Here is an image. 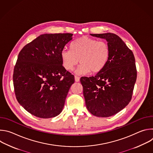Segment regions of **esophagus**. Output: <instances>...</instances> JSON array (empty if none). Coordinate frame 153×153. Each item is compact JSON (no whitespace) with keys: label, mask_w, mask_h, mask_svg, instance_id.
<instances>
[{"label":"esophagus","mask_w":153,"mask_h":153,"mask_svg":"<svg viewBox=\"0 0 153 153\" xmlns=\"http://www.w3.org/2000/svg\"><path fill=\"white\" fill-rule=\"evenodd\" d=\"M74 79H75V81L77 82H78L80 81V77H79L76 76H74Z\"/></svg>","instance_id":"34e87169"}]
</instances>
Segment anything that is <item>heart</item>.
<instances>
[{
	"instance_id": "b5f03b06",
	"label": "heart",
	"mask_w": 153,
	"mask_h": 153,
	"mask_svg": "<svg viewBox=\"0 0 153 153\" xmlns=\"http://www.w3.org/2000/svg\"><path fill=\"white\" fill-rule=\"evenodd\" d=\"M71 50L63 49L60 56L65 70L72 71L79 63L77 74H86L91 72H100L106 65L110 56V50L107 43L83 36L74 40L71 44Z\"/></svg>"
}]
</instances>
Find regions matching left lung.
Returning a JSON list of instances; mask_svg holds the SVG:
<instances>
[{
	"mask_svg": "<svg viewBox=\"0 0 153 153\" xmlns=\"http://www.w3.org/2000/svg\"><path fill=\"white\" fill-rule=\"evenodd\" d=\"M90 34L107 41L110 56L100 72L95 76L81 77L80 82L88 110L95 116L107 117L120 111L131 99L137 78L135 58L117 35Z\"/></svg>",
	"mask_w": 153,
	"mask_h": 153,
	"instance_id": "1",
	"label": "left lung"
}]
</instances>
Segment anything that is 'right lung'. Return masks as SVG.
I'll list each match as a JSON object with an SVG mask.
<instances>
[{"label":"right lung","instance_id":"right-lung-1","mask_svg":"<svg viewBox=\"0 0 153 153\" xmlns=\"http://www.w3.org/2000/svg\"><path fill=\"white\" fill-rule=\"evenodd\" d=\"M73 35L41 34L18 55L13 77L16 97L37 117H54L63 110L74 76L63 67L60 53Z\"/></svg>","mask_w":153,"mask_h":153}]
</instances>
